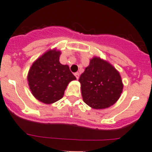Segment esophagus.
Wrapping results in <instances>:
<instances>
[{
    "mask_svg": "<svg viewBox=\"0 0 152 152\" xmlns=\"http://www.w3.org/2000/svg\"><path fill=\"white\" fill-rule=\"evenodd\" d=\"M74 76H76V79H79V73H74Z\"/></svg>",
    "mask_w": 152,
    "mask_h": 152,
    "instance_id": "obj_1",
    "label": "esophagus"
}]
</instances>
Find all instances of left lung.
Here are the masks:
<instances>
[{
  "instance_id": "left-lung-1",
  "label": "left lung",
  "mask_w": 152,
  "mask_h": 152,
  "mask_svg": "<svg viewBox=\"0 0 152 152\" xmlns=\"http://www.w3.org/2000/svg\"><path fill=\"white\" fill-rule=\"evenodd\" d=\"M79 81L83 100L94 109L111 106L122 92L123 83L119 72L108 61L96 56L91 59Z\"/></svg>"
}]
</instances>
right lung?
I'll return each instance as SVG.
<instances>
[{"label":"right lung","instance_id":"obj_1","mask_svg":"<svg viewBox=\"0 0 152 152\" xmlns=\"http://www.w3.org/2000/svg\"><path fill=\"white\" fill-rule=\"evenodd\" d=\"M61 52L49 49L30 67L28 81L32 95L45 104H52L63 97L70 82L76 80L68 65L60 63Z\"/></svg>","mask_w":152,"mask_h":152}]
</instances>
